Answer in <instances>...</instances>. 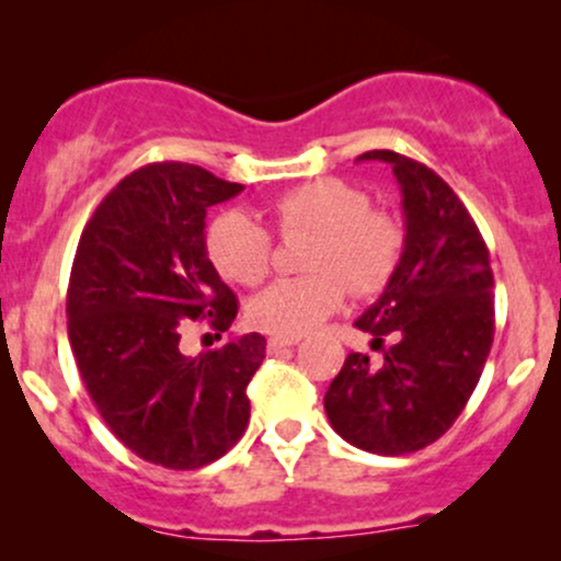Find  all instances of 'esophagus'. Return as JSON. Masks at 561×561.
Returning a JSON list of instances; mask_svg holds the SVG:
<instances>
[{"instance_id": "1", "label": "esophagus", "mask_w": 561, "mask_h": 561, "mask_svg": "<svg viewBox=\"0 0 561 561\" xmlns=\"http://www.w3.org/2000/svg\"><path fill=\"white\" fill-rule=\"evenodd\" d=\"M300 337H293V335H271L268 337V348L276 351V348H287V346H295Z\"/></svg>"}]
</instances>
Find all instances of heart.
<instances>
[{"mask_svg":"<svg viewBox=\"0 0 561 561\" xmlns=\"http://www.w3.org/2000/svg\"><path fill=\"white\" fill-rule=\"evenodd\" d=\"M279 237L311 233L300 279H282L255 295L250 322L274 335H306L341 309L346 285L356 295L383 290L397 274L404 231L389 213L373 210L365 191L337 178H313L263 207ZM207 257L220 276L252 287L271 268V237L244 213H224L205 233Z\"/></svg>","mask_w":561,"mask_h":561,"instance_id":"obj_1","label":"heart"}]
</instances>
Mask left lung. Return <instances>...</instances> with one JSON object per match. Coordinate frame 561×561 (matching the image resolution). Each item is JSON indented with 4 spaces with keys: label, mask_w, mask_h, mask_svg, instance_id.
<instances>
[{
    "label": "left lung",
    "mask_w": 561,
    "mask_h": 561,
    "mask_svg": "<svg viewBox=\"0 0 561 561\" xmlns=\"http://www.w3.org/2000/svg\"><path fill=\"white\" fill-rule=\"evenodd\" d=\"M391 164L404 213V250L380 298L356 319L383 362L348 354L324 393L330 426L359 450L408 455L439 439L482 378L492 332L490 252L458 194L415 159L367 151Z\"/></svg>",
    "instance_id": "1"
}]
</instances>
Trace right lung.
I'll return each instance as SVG.
<instances>
[{
  "instance_id": "obj_1",
  "label": "right lung",
  "mask_w": 561,
  "mask_h": 561,
  "mask_svg": "<svg viewBox=\"0 0 561 561\" xmlns=\"http://www.w3.org/2000/svg\"><path fill=\"white\" fill-rule=\"evenodd\" d=\"M242 188L196 164H146L108 191L73 255L66 317L79 375L111 434L164 469L213 463L250 421L266 337L199 356L178 346L188 319L224 332L237 317L207 257L205 218Z\"/></svg>"
}]
</instances>
